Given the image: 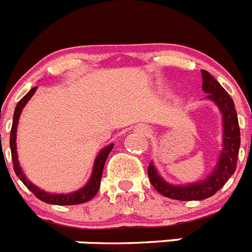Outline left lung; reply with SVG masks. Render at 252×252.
Returning <instances> with one entry per match:
<instances>
[{"instance_id":"8db88e82","label":"left lung","mask_w":252,"mask_h":252,"mask_svg":"<svg viewBox=\"0 0 252 252\" xmlns=\"http://www.w3.org/2000/svg\"><path fill=\"white\" fill-rule=\"evenodd\" d=\"M202 90L207 93V99L216 103L222 113L223 122V142L222 151L218 158V162L213 171L204 180L186 186H173L166 183L160 177L153 162L149 164L148 174L153 187L160 194L178 201H202L212 197L217 190L222 188L235 173L237 166V158L240 150V127L235 104L230 94L224 91L223 87L216 81L207 70L202 69Z\"/></svg>"}]
</instances>
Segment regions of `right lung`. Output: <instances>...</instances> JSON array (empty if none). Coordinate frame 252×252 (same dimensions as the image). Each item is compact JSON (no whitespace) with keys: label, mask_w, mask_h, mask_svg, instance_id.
I'll return each instance as SVG.
<instances>
[{"label":"right lung","mask_w":252,"mask_h":252,"mask_svg":"<svg viewBox=\"0 0 252 252\" xmlns=\"http://www.w3.org/2000/svg\"><path fill=\"white\" fill-rule=\"evenodd\" d=\"M37 87L31 88L28 93H26L24 97L19 101L16 108H15V113H13V121H12V127H11V135H10V148H11V155H12V161H13V170L16 173L17 177L20 178L22 183L25 184L26 188L30 189L31 192L34 193L35 197L39 198L40 201L45 202L49 204H57V206H73V204H81L84 202H88L90 199H92L97 192H98L99 186H101V178H102V171H103L104 162H106L107 157L108 154L111 153V150L113 149V144H110L108 146H106L104 149H102L99 151V154L97 155L94 160V164H93V170L92 174H91L90 180L88 183L81 188L77 192L68 193V194H51V193H46L45 190H41L40 188H37L36 186L31 183L30 180L25 177V174L22 173L21 168H20L19 159H17V151H16V131H17V124H19L20 115H21L22 108L25 107V104L28 103L29 99L34 95L35 91H36Z\"/></svg>","instance_id":"obj_1"}]
</instances>
